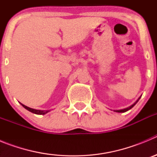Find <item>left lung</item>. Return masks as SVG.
<instances>
[{
    "instance_id": "obj_1",
    "label": "left lung",
    "mask_w": 157,
    "mask_h": 157,
    "mask_svg": "<svg viewBox=\"0 0 157 157\" xmlns=\"http://www.w3.org/2000/svg\"><path fill=\"white\" fill-rule=\"evenodd\" d=\"M139 99H140V98H138V100H139ZM138 101H136L135 103H134V104H133V105H130V107H128V108H127V109H121V110H115V112H127V111L130 110V109H132L133 107H134V105H136V104H137V102H138Z\"/></svg>"
}]
</instances>
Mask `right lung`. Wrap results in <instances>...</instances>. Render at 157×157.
Segmentation results:
<instances>
[{
    "mask_svg": "<svg viewBox=\"0 0 157 157\" xmlns=\"http://www.w3.org/2000/svg\"><path fill=\"white\" fill-rule=\"evenodd\" d=\"M21 105H23V108H25V109H27V110L30 111V112H32V113H34V114L45 115V114H46L47 112H49V110H37V109H31V108H29V107L26 106V105H23V104H21Z\"/></svg>",
    "mask_w": 157,
    "mask_h": 157,
    "instance_id": "add662e5",
    "label": "right lung"
}]
</instances>
